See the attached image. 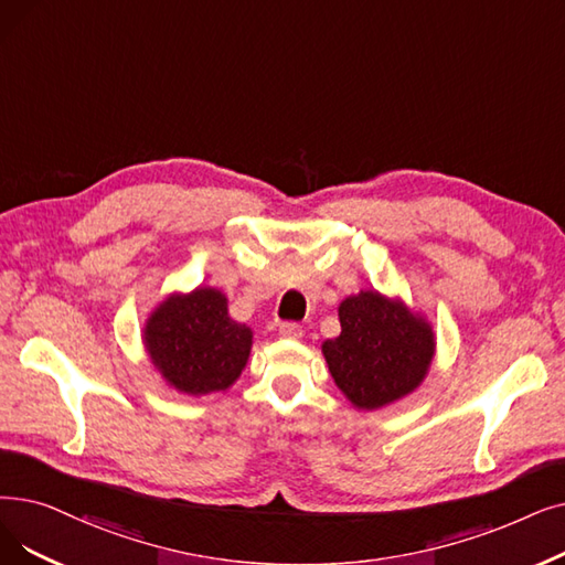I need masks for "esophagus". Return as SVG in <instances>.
<instances>
[{
	"label": "esophagus",
	"instance_id": "1",
	"mask_svg": "<svg viewBox=\"0 0 565 565\" xmlns=\"http://www.w3.org/2000/svg\"><path fill=\"white\" fill-rule=\"evenodd\" d=\"M279 334L284 339H300L302 337V328L298 323H281L279 326Z\"/></svg>",
	"mask_w": 565,
	"mask_h": 565
}]
</instances>
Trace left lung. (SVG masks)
Segmentation results:
<instances>
[{
    "mask_svg": "<svg viewBox=\"0 0 565 565\" xmlns=\"http://www.w3.org/2000/svg\"><path fill=\"white\" fill-rule=\"evenodd\" d=\"M341 334L323 341L337 387L362 411H376L418 387L434 360L425 316L379 290H360L339 305Z\"/></svg>",
    "mask_w": 565,
    "mask_h": 565,
    "instance_id": "1",
    "label": "left lung"
}]
</instances>
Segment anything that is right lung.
Wrapping results in <instances>:
<instances>
[{
  "label": "right lung",
  "instance_id": "1",
  "mask_svg": "<svg viewBox=\"0 0 565 565\" xmlns=\"http://www.w3.org/2000/svg\"><path fill=\"white\" fill-rule=\"evenodd\" d=\"M254 332L228 316L222 290L168 296L147 318L142 341L166 383L191 397L228 390L247 366Z\"/></svg>",
  "mask_w": 565,
  "mask_h": 565
}]
</instances>
